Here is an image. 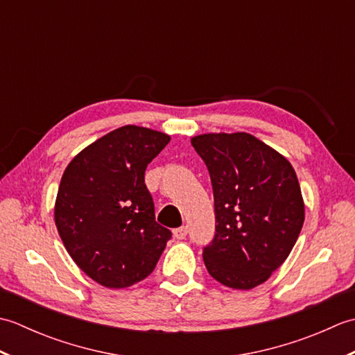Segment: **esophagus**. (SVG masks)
<instances>
[{
	"instance_id": "34e87169",
	"label": "esophagus",
	"mask_w": 355,
	"mask_h": 355,
	"mask_svg": "<svg viewBox=\"0 0 355 355\" xmlns=\"http://www.w3.org/2000/svg\"><path fill=\"white\" fill-rule=\"evenodd\" d=\"M173 236H175L177 239H184L187 236V227H186V225L173 230Z\"/></svg>"
}]
</instances>
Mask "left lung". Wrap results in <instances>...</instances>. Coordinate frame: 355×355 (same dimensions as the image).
<instances>
[{"instance_id":"8db88e82","label":"left lung","mask_w":355,"mask_h":355,"mask_svg":"<svg viewBox=\"0 0 355 355\" xmlns=\"http://www.w3.org/2000/svg\"><path fill=\"white\" fill-rule=\"evenodd\" d=\"M214 187L216 233L202 252L209 275L233 290L263 284L288 258L305 220L291 163L248 132L191 139Z\"/></svg>"}]
</instances>
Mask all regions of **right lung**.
<instances>
[{"mask_svg": "<svg viewBox=\"0 0 355 355\" xmlns=\"http://www.w3.org/2000/svg\"><path fill=\"white\" fill-rule=\"evenodd\" d=\"M171 135L126 125L84 148L67 166L55 224L76 266L107 288H126L153 273L171 238L155 221L146 166Z\"/></svg>", "mask_w": 355, "mask_h": 355, "instance_id": "right-lung-1", "label": "right lung"}]
</instances>
